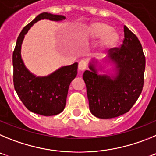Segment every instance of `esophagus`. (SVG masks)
Returning <instances> with one entry per match:
<instances>
[{
	"label": "esophagus",
	"instance_id": "esophagus-1",
	"mask_svg": "<svg viewBox=\"0 0 156 156\" xmlns=\"http://www.w3.org/2000/svg\"><path fill=\"white\" fill-rule=\"evenodd\" d=\"M86 68H87L86 61H80L79 64H78V69H79V71H84V70L86 69Z\"/></svg>",
	"mask_w": 156,
	"mask_h": 156
}]
</instances>
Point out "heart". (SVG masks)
<instances>
[{
	"label": "heart",
	"instance_id": "obj_1",
	"mask_svg": "<svg viewBox=\"0 0 156 156\" xmlns=\"http://www.w3.org/2000/svg\"><path fill=\"white\" fill-rule=\"evenodd\" d=\"M111 29V26L105 22H95L88 28L87 34L92 40L102 37L100 43L102 50L113 48L118 42V36Z\"/></svg>",
	"mask_w": 156,
	"mask_h": 156
}]
</instances>
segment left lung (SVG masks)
I'll return each mask as SVG.
<instances>
[{"label": "left lung", "instance_id": "left-lung-1", "mask_svg": "<svg viewBox=\"0 0 156 156\" xmlns=\"http://www.w3.org/2000/svg\"><path fill=\"white\" fill-rule=\"evenodd\" d=\"M120 48L111 49L109 61L114 75H99L95 62L89 64L83 79L90 112L100 119H110L128 112L141 95L144 85L145 57L137 36L126 26Z\"/></svg>", "mask_w": 156, "mask_h": 156}]
</instances>
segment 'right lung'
<instances>
[{
  "mask_svg": "<svg viewBox=\"0 0 156 156\" xmlns=\"http://www.w3.org/2000/svg\"><path fill=\"white\" fill-rule=\"evenodd\" d=\"M41 19L59 22L64 15L43 12L23 28L14 50V87L23 104L29 110L43 116H54L64 110L69 85L78 73V63L64 66L50 75L36 77L27 69L21 56V47L25 35L33 24Z\"/></svg>",
  "mask_w": 156,
  "mask_h": 156,
  "instance_id": "add662e5",
  "label": "right lung"
}]
</instances>
